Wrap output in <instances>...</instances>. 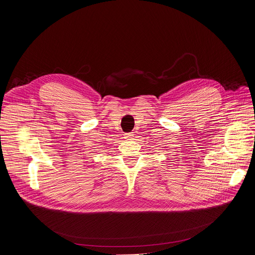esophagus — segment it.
I'll use <instances>...</instances> for the list:
<instances>
[{"mask_svg": "<svg viewBox=\"0 0 255 255\" xmlns=\"http://www.w3.org/2000/svg\"><path fill=\"white\" fill-rule=\"evenodd\" d=\"M133 137H134V134H133V133H127V134H125V138H126V139H128V140H131Z\"/></svg>", "mask_w": 255, "mask_h": 255, "instance_id": "1", "label": "esophagus"}]
</instances>
